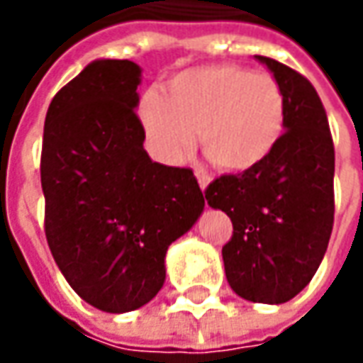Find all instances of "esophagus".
I'll return each instance as SVG.
<instances>
[{"label": "esophagus", "mask_w": 363, "mask_h": 363, "mask_svg": "<svg viewBox=\"0 0 363 363\" xmlns=\"http://www.w3.org/2000/svg\"><path fill=\"white\" fill-rule=\"evenodd\" d=\"M196 177H198V184H200V189H206L208 188V184H210V177L208 174H203L202 169H196Z\"/></svg>", "instance_id": "obj_1"}]
</instances>
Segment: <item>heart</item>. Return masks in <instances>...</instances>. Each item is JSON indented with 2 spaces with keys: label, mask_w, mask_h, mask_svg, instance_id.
Returning <instances> with one entry per match:
<instances>
[{
  "label": "heart",
  "mask_w": 363,
  "mask_h": 363,
  "mask_svg": "<svg viewBox=\"0 0 363 363\" xmlns=\"http://www.w3.org/2000/svg\"><path fill=\"white\" fill-rule=\"evenodd\" d=\"M139 121L153 153L177 163L200 131L203 155L224 172H248L272 155L285 133V94L264 72L216 64L175 74L165 94L145 92Z\"/></svg>",
  "instance_id": "obj_1"
}]
</instances>
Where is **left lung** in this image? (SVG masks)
Returning a JSON list of instances; mask_svg holds the SVG:
<instances>
[{"label": "left lung", "mask_w": 363, "mask_h": 363, "mask_svg": "<svg viewBox=\"0 0 363 363\" xmlns=\"http://www.w3.org/2000/svg\"><path fill=\"white\" fill-rule=\"evenodd\" d=\"M255 58L285 94L283 139L260 165L212 182L206 202L234 226L222 248L232 291L252 303L281 305L309 285L328 250L335 151L313 84L285 64Z\"/></svg>", "instance_id": "1"}]
</instances>
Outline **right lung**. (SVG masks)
<instances>
[{
	"label": "right lung",
	"mask_w": 363,
	"mask_h": 363,
	"mask_svg": "<svg viewBox=\"0 0 363 363\" xmlns=\"http://www.w3.org/2000/svg\"><path fill=\"white\" fill-rule=\"evenodd\" d=\"M141 72L131 60H92L52 99L44 123L48 246L78 297L106 313L135 311L160 293L169 244L206 203L191 169L143 149Z\"/></svg>",
	"instance_id": "obj_1"
}]
</instances>
